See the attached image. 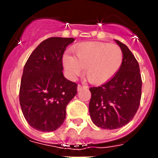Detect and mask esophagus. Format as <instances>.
Returning <instances> with one entry per match:
<instances>
[{
  "mask_svg": "<svg viewBox=\"0 0 158 158\" xmlns=\"http://www.w3.org/2000/svg\"><path fill=\"white\" fill-rule=\"evenodd\" d=\"M88 86L86 85H77V91H81L82 89H87Z\"/></svg>",
  "mask_w": 158,
  "mask_h": 158,
  "instance_id": "obj_1",
  "label": "esophagus"
}]
</instances>
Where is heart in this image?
Returning <instances> with one entry per match:
<instances>
[{"mask_svg": "<svg viewBox=\"0 0 158 158\" xmlns=\"http://www.w3.org/2000/svg\"><path fill=\"white\" fill-rule=\"evenodd\" d=\"M74 54H66L62 58L67 75L73 79L85 68L88 80L92 83H104L119 69L123 59L121 48L116 44L100 42H85L72 49Z\"/></svg>", "mask_w": 158, "mask_h": 158, "instance_id": "1", "label": "heart"}]
</instances>
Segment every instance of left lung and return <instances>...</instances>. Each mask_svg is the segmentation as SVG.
Here are the masks:
<instances>
[{"mask_svg": "<svg viewBox=\"0 0 158 158\" xmlns=\"http://www.w3.org/2000/svg\"><path fill=\"white\" fill-rule=\"evenodd\" d=\"M123 54L122 65L112 77L99 87L89 89V114L96 126L115 130L132 120L140 104L142 77L139 62L125 44L118 40Z\"/></svg>", "mask_w": 158, "mask_h": 158, "instance_id": "left-lung-1", "label": "left lung"}]
</instances>
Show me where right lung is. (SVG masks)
Instances as JSON below:
<instances>
[{
    "instance_id": "right-lung-1",
    "label": "right lung",
    "mask_w": 158,
    "mask_h": 158,
    "mask_svg": "<svg viewBox=\"0 0 158 158\" xmlns=\"http://www.w3.org/2000/svg\"><path fill=\"white\" fill-rule=\"evenodd\" d=\"M73 38L51 37L42 42L23 67L19 104L27 123L42 132L56 131L65 118L67 104L77 85L63 76L62 56Z\"/></svg>"
}]
</instances>
